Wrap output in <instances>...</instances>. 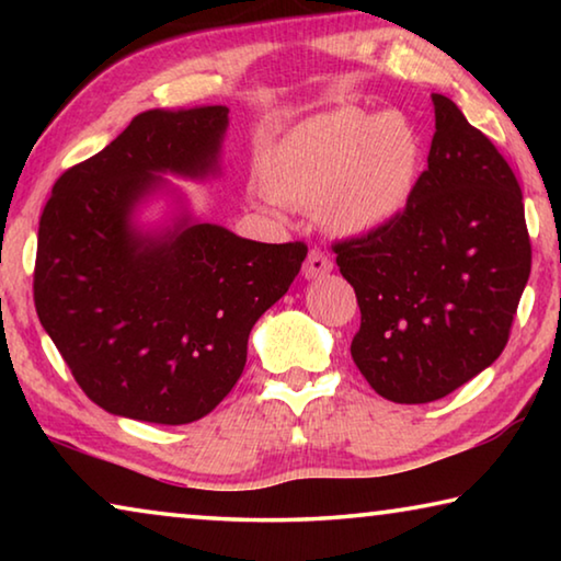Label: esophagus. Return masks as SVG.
Returning a JSON list of instances; mask_svg holds the SVG:
<instances>
[{"label": "esophagus", "instance_id": "esophagus-1", "mask_svg": "<svg viewBox=\"0 0 561 561\" xmlns=\"http://www.w3.org/2000/svg\"><path fill=\"white\" fill-rule=\"evenodd\" d=\"M331 270H334V262H331L321 250H311L307 262H304V277L307 279L324 277V274H329Z\"/></svg>", "mask_w": 561, "mask_h": 561}]
</instances>
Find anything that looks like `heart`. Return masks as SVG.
I'll return each mask as SVG.
<instances>
[{
    "label": "heart",
    "instance_id": "b5f03b06",
    "mask_svg": "<svg viewBox=\"0 0 561 561\" xmlns=\"http://www.w3.org/2000/svg\"><path fill=\"white\" fill-rule=\"evenodd\" d=\"M423 170V138L401 113L344 106L294 128L262 163L274 201L319 210L339 234L383 230L401 215Z\"/></svg>",
    "mask_w": 561,
    "mask_h": 561
}]
</instances>
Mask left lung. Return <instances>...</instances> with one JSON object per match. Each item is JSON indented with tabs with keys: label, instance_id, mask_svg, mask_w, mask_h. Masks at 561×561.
I'll return each mask as SVG.
<instances>
[{
	"label": "left lung",
	"instance_id": "left-lung-1",
	"mask_svg": "<svg viewBox=\"0 0 561 561\" xmlns=\"http://www.w3.org/2000/svg\"><path fill=\"white\" fill-rule=\"evenodd\" d=\"M428 168L383 230L331 244L354 287L351 356L378 396L431 403L507 346L531 270L522 190L485 133L433 93Z\"/></svg>",
	"mask_w": 561,
	"mask_h": 561
}]
</instances>
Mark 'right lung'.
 I'll return each instance as SVG.
<instances>
[{"label": "right lung", "instance_id": "right-lung-1", "mask_svg": "<svg viewBox=\"0 0 561 561\" xmlns=\"http://www.w3.org/2000/svg\"><path fill=\"white\" fill-rule=\"evenodd\" d=\"M227 113H140L56 180L42 213L36 314L81 391L113 415L183 425L210 413L242 376L254 321L307 257L304 242L244 240L187 215L163 234L133 227L163 185L156 173H213Z\"/></svg>", "mask_w": 561, "mask_h": 561}]
</instances>
